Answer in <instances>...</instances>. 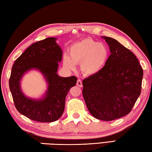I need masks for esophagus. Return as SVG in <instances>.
I'll return each instance as SVG.
<instances>
[{"label": "esophagus", "instance_id": "34e87169", "mask_svg": "<svg viewBox=\"0 0 152 152\" xmlns=\"http://www.w3.org/2000/svg\"><path fill=\"white\" fill-rule=\"evenodd\" d=\"M77 86L79 87H82V86H83V85H82V81L80 79H78L77 81Z\"/></svg>", "mask_w": 152, "mask_h": 152}]
</instances>
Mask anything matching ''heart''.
Masks as SVG:
<instances>
[{"instance_id": "1", "label": "heart", "mask_w": 152, "mask_h": 152, "mask_svg": "<svg viewBox=\"0 0 152 152\" xmlns=\"http://www.w3.org/2000/svg\"><path fill=\"white\" fill-rule=\"evenodd\" d=\"M110 56L107 46L91 38L85 39L71 47L70 57L65 55L63 63L69 69H75L81 63V71L86 75H94L104 67Z\"/></svg>"}]
</instances>
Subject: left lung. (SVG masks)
<instances>
[{"instance_id":"obj_1","label":"left lung","mask_w":152,"mask_h":152,"mask_svg":"<svg viewBox=\"0 0 152 152\" xmlns=\"http://www.w3.org/2000/svg\"><path fill=\"white\" fill-rule=\"evenodd\" d=\"M111 55L102 70L83 81V96L90 113L112 121L129 113L142 90L143 69L131 50L111 37H102Z\"/></svg>"}]
</instances>
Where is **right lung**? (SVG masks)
<instances>
[{
	"instance_id": "right-lung-1",
	"label": "right lung",
	"mask_w": 152,
	"mask_h": 152,
	"mask_svg": "<svg viewBox=\"0 0 152 152\" xmlns=\"http://www.w3.org/2000/svg\"><path fill=\"white\" fill-rule=\"evenodd\" d=\"M56 40L50 37L30 45L16 59L10 73L9 88L16 109L22 115L36 121L53 122L59 119L65 109L66 95L77 80L75 76L58 75V62L62 60L63 51ZM31 69L41 71L48 83L46 94L41 100L28 98L21 91V79Z\"/></svg>"
}]
</instances>
